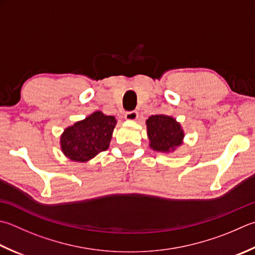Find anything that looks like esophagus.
<instances>
[{
	"label": "esophagus",
	"instance_id": "obj_1",
	"mask_svg": "<svg viewBox=\"0 0 255 255\" xmlns=\"http://www.w3.org/2000/svg\"><path fill=\"white\" fill-rule=\"evenodd\" d=\"M125 118L127 119V121H137L138 118V112L136 111H131V112H127L126 114H125Z\"/></svg>",
	"mask_w": 255,
	"mask_h": 255
}]
</instances>
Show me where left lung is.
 Instances as JSON below:
<instances>
[{"mask_svg":"<svg viewBox=\"0 0 255 255\" xmlns=\"http://www.w3.org/2000/svg\"><path fill=\"white\" fill-rule=\"evenodd\" d=\"M150 147L156 151H170L180 146L184 137L180 124L166 115H153L146 122Z\"/></svg>","mask_w":255,"mask_h":255,"instance_id":"left-lung-1","label":"left lung"}]
</instances>
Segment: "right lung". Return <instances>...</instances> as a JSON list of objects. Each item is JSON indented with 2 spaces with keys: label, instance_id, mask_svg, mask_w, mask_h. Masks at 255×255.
I'll return each instance as SVG.
<instances>
[{
  "label": "right lung",
  "instance_id": "add662e5",
  "mask_svg": "<svg viewBox=\"0 0 255 255\" xmlns=\"http://www.w3.org/2000/svg\"><path fill=\"white\" fill-rule=\"evenodd\" d=\"M116 119L95 112L84 121L66 128L61 137L62 151L73 161H88L107 150Z\"/></svg>",
  "mask_w": 255,
  "mask_h": 255
}]
</instances>
